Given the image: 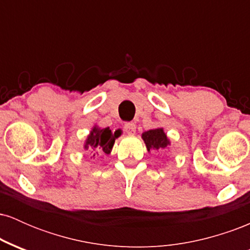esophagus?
Wrapping results in <instances>:
<instances>
[{
    "mask_svg": "<svg viewBox=\"0 0 250 250\" xmlns=\"http://www.w3.org/2000/svg\"><path fill=\"white\" fill-rule=\"evenodd\" d=\"M123 129L128 135H134L136 133V125L134 122H127L123 125Z\"/></svg>",
    "mask_w": 250,
    "mask_h": 250,
    "instance_id": "esophagus-1",
    "label": "esophagus"
}]
</instances>
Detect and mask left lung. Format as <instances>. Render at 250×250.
Masks as SVG:
<instances>
[{
    "instance_id": "8db88e82",
    "label": "left lung",
    "mask_w": 250,
    "mask_h": 250,
    "mask_svg": "<svg viewBox=\"0 0 250 250\" xmlns=\"http://www.w3.org/2000/svg\"><path fill=\"white\" fill-rule=\"evenodd\" d=\"M142 139L146 143L148 151H163L168 146H170V141H169L163 128L150 129V130L145 131L142 134Z\"/></svg>"
}]
</instances>
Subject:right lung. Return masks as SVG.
Returning a JSON list of instances; mask_svg holds the SVG:
<instances>
[{
    "instance_id": "1",
    "label": "right lung",
    "mask_w": 250,
    "mask_h": 250,
    "mask_svg": "<svg viewBox=\"0 0 250 250\" xmlns=\"http://www.w3.org/2000/svg\"><path fill=\"white\" fill-rule=\"evenodd\" d=\"M116 133H111L110 129L108 128H100L97 125H94L90 133L85 139L84 150H91L93 156L100 154H110L113 149L115 140L117 139Z\"/></svg>"
}]
</instances>
